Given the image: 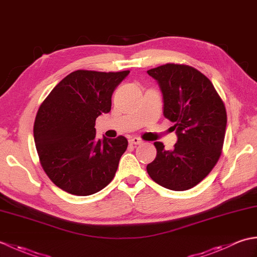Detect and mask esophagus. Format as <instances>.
Segmentation results:
<instances>
[{
	"label": "esophagus",
	"mask_w": 257,
	"mask_h": 257,
	"mask_svg": "<svg viewBox=\"0 0 257 257\" xmlns=\"http://www.w3.org/2000/svg\"><path fill=\"white\" fill-rule=\"evenodd\" d=\"M143 143H144V141L141 140L140 138H137V137H134V138H130L129 139V144L130 145H141Z\"/></svg>",
	"instance_id": "34e87169"
}]
</instances>
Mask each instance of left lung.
I'll return each mask as SVG.
<instances>
[{
  "label": "left lung",
  "mask_w": 257,
  "mask_h": 257,
  "mask_svg": "<svg viewBox=\"0 0 257 257\" xmlns=\"http://www.w3.org/2000/svg\"><path fill=\"white\" fill-rule=\"evenodd\" d=\"M147 73L160 86L163 114L174 122L178 136L172 150L155 143L157 157L147 172L163 188L189 190L212 171L221 156L227 121L224 102L211 80L189 65L166 64Z\"/></svg>",
  "instance_id": "1"
}]
</instances>
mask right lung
Instances as JSON below:
<instances>
[{
	"label": "right lung",
	"instance_id": "add662e5",
	"mask_svg": "<svg viewBox=\"0 0 257 257\" xmlns=\"http://www.w3.org/2000/svg\"><path fill=\"white\" fill-rule=\"evenodd\" d=\"M130 70H76L54 87L38 108L34 141L47 177L66 192L94 194L111 182L128 147L123 136L96 138V118L111 109V96Z\"/></svg>",
	"mask_w": 257,
	"mask_h": 257
}]
</instances>
